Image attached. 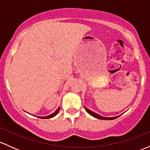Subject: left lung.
Returning a JSON list of instances; mask_svg holds the SVG:
<instances>
[{
  "label": "left lung",
  "instance_id": "obj_1",
  "mask_svg": "<svg viewBox=\"0 0 150 150\" xmlns=\"http://www.w3.org/2000/svg\"><path fill=\"white\" fill-rule=\"evenodd\" d=\"M84 108H85V110L87 111V112L89 113V114L91 115V116H92L93 117H94V118H98V119H101V120H113V119H116V118H118V117H119L120 116H114V117H104V116H101L100 115L97 114V113L94 112V111H91V110L88 109L87 108H86L85 106H84Z\"/></svg>",
  "mask_w": 150,
  "mask_h": 150
}]
</instances>
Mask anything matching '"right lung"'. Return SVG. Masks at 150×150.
I'll list each match as a JSON object with an SVG mask.
<instances>
[{"mask_svg": "<svg viewBox=\"0 0 150 150\" xmlns=\"http://www.w3.org/2000/svg\"><path fill=\"white\" fill-rule=\"evenodd\" d=\"M59 110H60V106L57 108V109H56V111H54V112L52 113V114L49 115V116H37V117H38V118H42V119H48V118H53V117H54L56 114H57V113H58V111H59Z\"/></svg>", "mask_w": 150, "mask_h": 150, "instance_id": "add662e5", "label": "right lung"}]
</instances>
